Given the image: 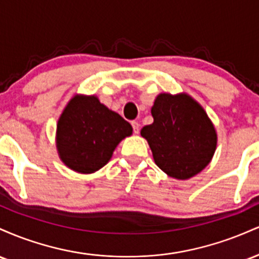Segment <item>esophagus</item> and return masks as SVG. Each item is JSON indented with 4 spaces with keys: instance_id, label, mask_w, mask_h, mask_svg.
I'll list each match as a JSON object with an SVG mask.
<instances>
[{
    "instance_id": "esophagus-1",
    "label": "esophagus",
    "mask_w": 259,
    "mask_h": 259,
    "mask_svg": "<svg viewBox=\"0 0 259 259\" xmlns=\"http://www.w3.org/2000/svg\"><path fill=\"white\" fill-rule=\"evenodd\" d=\"M132 125H133L134 133L139 134L140 133V124L138 123V121H132Z\"/></svg>"
}]
</instances>
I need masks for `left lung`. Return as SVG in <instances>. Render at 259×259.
Listing matches in <instances>:
<instances>
[{"mask_svg": "<svg viewBox=\"0 0 259 259\" xmlns=\"http://www.w3.org/2000/svg\"><path fill=\"white\" fill-rule=\"evenodd\" d=\"M153 123L141 129L158 167L170 178L187 180L209 164L217 148L212 120L190 95L159 94L151 108Z\"/></svg>", "mask_w": 259, "mask_h": 259, "instance_id": "8db88e82", "label": "left lung"}]
</instances>
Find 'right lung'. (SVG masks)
<instances>
[{
    "label": "right lung",
    "mask_w": 259,
    "mask_h": 259,
    "mask_svg": "<svg viewBox=\"0 0 259 259\" xmlns=\"http://www.w3.org/2000/svg\"><path fill=\"white\" fill-rule=\"evenodd\" d=\"M132 134V125L99 97L75 95L58 119L56 147L68 168L92 174L105 167L121 140Z\"/></svg>",
    "instance_id": "right-lung-1"
}]
</instances>
